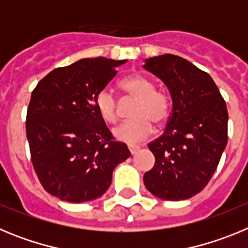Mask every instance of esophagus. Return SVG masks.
Wrapping results in <instances>:
<instances>
[{
  "instance_id": "esophagus-1",
  "label": "esophagus",
  "mask_w": 248,
  "mask_h": 248,
  "mask_svg": "<svg viewBox=\"0 0 248 248\" xmlns=\"http://www.w3.org/2000/svg\"><path fill=\"white\" fill-rule=\"evenodd\" d=\"M128 149H129V151H130V154H131V155H134L135 153H137V151L139 150V146L134 145V144H129Z\"/></svg>"
}]
</instances>
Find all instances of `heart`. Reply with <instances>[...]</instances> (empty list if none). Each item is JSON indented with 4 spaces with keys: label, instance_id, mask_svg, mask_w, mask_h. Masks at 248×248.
Returning <instances> with one entry per match:
<instances>
[{
    "label": "heart",
    "instance_id": "obj_1",
    "mask_svg": "<svg viewBox=\"0 0 248 248\" xmlns=\"http://www.w3.org/2000/svg\"><path fill=\"white\" fill-rule=\"evenodd\" d=\"M120 88L126 98L134 100L130 120L122 123L113 130L115 139L124 143H138L153 133V124L164 125L170 115L171 102L165 92L155 89L154 82L141 74H131L123 78ZM95 107L104 122L113 124L118 120V99L113 92L102 89L95 97Z\"/></svg>",
    "mask_w": 248,
    "mask_h": 248
}]
</instances>
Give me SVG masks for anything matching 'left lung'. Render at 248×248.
<instances>
[{"label":"left lung","mask_w":248,"mask_h":248,"mask_svg":"<svg viewBox=\"0 0 248 248\" xmlns=\"http://www.w3.org/2000/svg\"><path fill=\"white\" fill-rule=\"evenodd\" d=\"M143 67L165 83L172 99L165 131L148 144L155 164L144 184L159 199L186 200L209 184L226 148V103L211 77L181 57H153Z\"/></svg>","instance_id":"1"}]
</instances>
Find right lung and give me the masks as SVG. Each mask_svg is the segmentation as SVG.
<instances>
[{
	"mask_svg": "<svg viewBox=\"0 0 248 248\" xmlns=\"http://www.w3.org/2000/svg\"><path fill=\"white\" fill-rule=\"evenodd\" d=\"M125 62L80 59L49 72L32 92L26 119L31 160L43 189L61 200L100 198L115 166L130 156L95 107L97 94Z\"/></svg>",
	"mask_w": 248,
	"mask_h": 248,
	"instance_id": "1",
	"label": "right lung"
}]
</instances>
